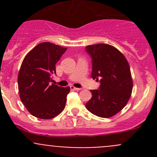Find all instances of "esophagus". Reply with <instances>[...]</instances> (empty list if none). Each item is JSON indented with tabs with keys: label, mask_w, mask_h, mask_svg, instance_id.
Segmentation results:
<instances>
[{
	"label": "esophagus",
	"mask_w": 157,
	"mask_h": 157,
	"mask_svg": "<svg viewBox=\"0 0 157 157\" xmlns=\"http://www.w3.org/2000/svg\"><path fill=\"white\" fill-rule=\"evenodd\" d=\"M71 90H81L82 88H77V87H75V86H71Z\"/></svg>",
	"instance_id": "esophagus-1"
}]
</instances>
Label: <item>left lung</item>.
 I'll list each match as a JSON object with an SVG mask.
<instances>
[{
	"mask_svg": "<svg viewBox=\"0 0 157 157\" xmlns=\"http://www.w3.org/2000/svg\"><path fill=\"white\" fill-rule=\"evenodd\" d=\"M86 51L92 58V78L101 83L99 90H90L93 95L86 107L96 116L110 118L127 105L131 96L129 64L119 50L108 44L87 45Z\"/></svg>",
	"mask_w": 157,
	"mask_h": 157,
	"instance_id": "8db88e82",
	"label": "left lung"
}]
</instances>
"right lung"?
<instances>
[{
	"instance_id": "1",
	"label": "right lung",
	"mask_w": 157,
	"mask_h": 157,
	"mask_svg": "<svg viewBox=\"0 0 157 157\" xmlns=\"http://www.w3.org/2000/svg\"><path fill=\"white\" fill-rule=\"evenodd\" d=\"M67 50L60 45L42 42L25 56L18 74V90L22 102L33 116L51 119L65 107L70 86L51 83L55 64Z\"/></svg>"
}]
</instances>
